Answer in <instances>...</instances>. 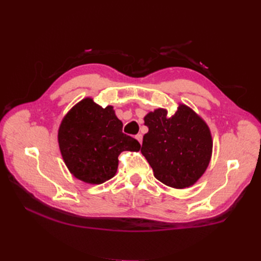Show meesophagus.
<instances>
[{"instance_id": "34e87169", "label": "esophagus", "mask_w": 261, "mask_h": 261, "mask_svg": "<svg viewBox=\"0 0 261 261\" xmlns=\"http://www.w3.org/2000/svg\"><path fill=\"white\" fill-rule=\"evenodd\" d=\"M136 139L141 144V143H143V135H141V134H137V135H136Z\"/></svg>"}]
</instances>
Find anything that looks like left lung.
<instances>
[{
    "label": "left lung",
    "instance_id": "obj_1",
    "mask_svg": "<svg viewBox=\"0 0 261 261\" xmlns=\"http://www.w3.org/2000/svg\"><path fill=\"white\" fill-rule=\"evenodd\" d=\"M144 120L149 130L141 153L154 177L173 188L194 185L211 159L212 138L206 122L185 105L170 117L167 110L156 109Z\"/></svg>",
    "mask_w": 261,
    "mask_h": 261
}]
</instances>
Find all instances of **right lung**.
I'll return each mask as SVG.
<instances>
[{
    "label": "right lung",
    "mask_w": 261,
    "mask_h": 261,
    "mask_svg": "<svg viewBox=\"0 0 261 261\" xmlns=\"http://www.w3.org/2000/svg\"><path fill=\"white\" fill-rule=\"evenodd\" d=\"M113 107L86 98L70 109L60 125L61 153L72 174L85 183L102 184L117 171L123 151H139L138 141L122 132Z\"/></svg>",
    "instance_id": "add662e5"
}]
</instances>
